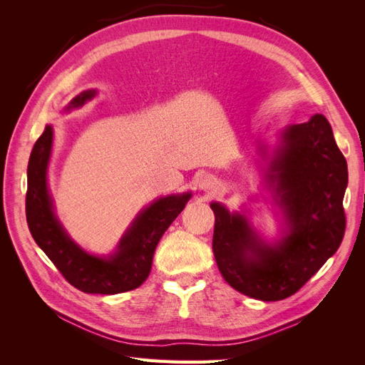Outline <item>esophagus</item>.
I'll use <instances>...</instances> for the list:
<instances>
[{
    "mask_svg": "<svg viewBox=\"0 0 365 365\" xmlns=\"http://www.w3.org/2000/svg\"><path fill=\"white\" fill-rule=\"evenodd\" d=\"M200 189L204 192H215L217 189V181L212 175H202L200 180Z\"/></svg>",
    "mask_w": 365,
    "mask_h": 365,
    "instance_id": "34e87169",
    "label": "esophagus"
}]
</instances>
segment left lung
<instances>
[{"label": "left lung", "mask_w": 365, "mask_h": 365, "mask_svg": "<svg viewBox=\"0 0 365 365\" xmlns=\"http://www.w3.org/2000/svg\"><path fill=\"white\" fill-rule=\"evenodd\" d=\"M259 149L268 161L264 185L283 216L282 236L271 244L251 225L247 212L212 202L213 252L231 288L262 302H279L300 289L339 248L349 172L322 114L284 128L271 155L267 145Z\"/></svg>", "instance_id": "left-lung-1"}]
</instances>
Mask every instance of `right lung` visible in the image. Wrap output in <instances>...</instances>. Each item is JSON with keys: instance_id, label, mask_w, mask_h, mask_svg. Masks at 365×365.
I'll return each instance as SVG.
<instances>
[{"instance_id": "1", "label": "right lung", "mask_w": 365, "mask_h": 365, "mask_svg": "<svg viewBox=\"0 0 365 365\" xmlns=\"http://www.w3.org/2000/svg\"><path fill=\"white\" fill-rule=\"evenodd\" d=\"M96 94V90L82 91L65 106V111L83 106ZM51 148L53 126L47 125L31 149L27 168L26 216L33 239L67 282L82 292L113 295L138 288L149 277L161 236L182 212L192 193L158 197L132 220L114 252L94 256L76 244L54 215L47 184Z\"/></svg>"}]
</instances>
